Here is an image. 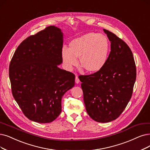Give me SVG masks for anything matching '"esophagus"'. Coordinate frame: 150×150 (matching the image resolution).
<instances>
[{
    "label": "esophagus",
    "instance_id": "1",
    "mask_svg": "<svg viewBox=\"0 0 150 150\" xmlns=\"http://www.w3.org/2000/svg\"><path fill=\"white\" fill-rule=\"evenodd\" d=\"M75 82H76V83H79L80 81H79V79L78 76H76V78H75Z\"/></svg>",
    "mask_w": 150,
    "mask_h": 150
}]
</instances>
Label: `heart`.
Wrapping results in <instances>:
<instances>
[{
    "label": "heart",
    "mask_w": 150,
    "mask_h": 150,
    "mask_svg": "<svg viewBox=\"0 0 150 150\" xmlns=\"http://www.w3.org/2000/svg\"><path fill=\"white\" fill-rule=\"evenodd\" d=\"M110 42L105 35L88 33L72 40L69 49H62L63 61L70 69L77 64L88 73H96L103 68L110 52Z\"/></svg>",
    "instance_id": "1"
}]
</instances>
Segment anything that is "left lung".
Returning a JSON list of instances; mask_svg holds the SVG:
<instances>
[{
  "instance_id": "8db88e82",
  "label": "left lung",
  "mask_w": 150,
  "mask_h": 150,
  "mask_svg": "<svg viewBox=\"0 0 150 150\" xmlns=\"http://www.w3.org/2000/svg\"><path fill=\"white\" fill-rule=\"evenodd\" d=\"M111 42V52L103 68L80 76L83 101L89 116L98 122L115 120L125 110L133 92L136 66L127 44L103 29Z\"/></svg>"
}]
</instances>
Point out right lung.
Listing matches in <instances>:
<instances>
[{
  "mask_svg": "<svg viewBox=\"0 0 150 150\" xmlns=\"http://www.w3.org/2000/svg\"><path fill=\"white\" fill-rule=\"evenodd\" d=\"M63 34L54 26L30 35L18 47L9 67L11 92L30 120L49 123L62 112V98L75 76L62 69Z\"/></svg>",
  "mask_w": 150,
  "mask_h": 150,
  "instance_id": "obj_1",
  "label": "right lung"
}]
</instances>
